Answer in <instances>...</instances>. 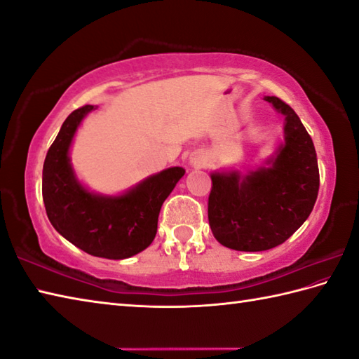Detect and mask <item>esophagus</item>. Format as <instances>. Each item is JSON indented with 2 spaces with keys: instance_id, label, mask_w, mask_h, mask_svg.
<instances>
[{
  "instance_id": "34e87169",
  "label": "esophagus",
  "mask_w": 359,
  "mask_h": 359,
  "mask_svg": "<svg viewBox=\"0 0 359 359\" xmlns=\"http://www.w3.org/2000/svg\"><path fill=\"white\" fill-rule=\"evenodd\" d=\"M189 163H191L193 166H196V168H202V166H205V160H203V158H191V160H189Z\"/></svg>"
}]
</instances>
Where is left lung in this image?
<instances>
[{
    "label": "left lung",
    "instance_id": "obj_1",
    "mask_svg": "<svg viewBox=\"0 0 359 359\" xmlns=\"http://www.w3.org/2000/svg\"><path fill=\"white\" fill-rule=\"evenodd\" d=\"M264 101L285 115V143L266 166L245 175L212 172L208 222L216 240L233 250L277 248L306 221L318 199L319 168L310 133L280 97Z\"/></svg>",
    "mask_w": 359,
    "mask_h": 359
}]
</instances>
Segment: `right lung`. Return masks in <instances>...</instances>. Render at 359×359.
Returning <instances> with one entry per match:
<instances>
[{
	"label": "right lung",
	"mask_w": 359,
	"mask_h": 359,
	"mask_svg": "<svg viewBox=\"0 0 359 359\" xmlns=\"http://www.w3.org/2000/svg\"><path fill=\"white\" fill-rule=\"evenodd\" d=\"M93 109L83 105L63 121L46 154L41 194L49 222L65 240L93 257L123 259L154 241L160 208L185 170L168 168L119 196L88 191L69 163V147L82 119Z\"/></svg>",
	"instance_id": "add662e5"
}]
</instances>
